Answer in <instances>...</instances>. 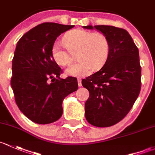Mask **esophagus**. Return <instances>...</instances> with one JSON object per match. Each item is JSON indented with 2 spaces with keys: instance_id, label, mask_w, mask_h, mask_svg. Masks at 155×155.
<instances>
[{
  "instance_id": "34e87169",
  "label": "esophagus",
  "mask_w": 155,
  "mask_h": 155,
  "mask_svg": "<svg viewBox=\"0 0 155 155\" xmlns=\"http://www.w3.org/2000/svg\"><path fill=\"white\" fill-rule=\"evenodd\" d=\"M77 80H78V85H79V87H81V86H82V79L79 77L77 79Z\"/></svg>"
}]
</instances>
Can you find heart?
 I'll list each match as a JSON object with an SVG mask.
<instances>
[{
	"label": "heart",
	"instance_id": "obj_1",
	"mask_svg": "<svg viewBox=\"0 0 155 155\" xmlns=\"http://www.w3.org/2000/svg\"><path fill=\"white\" fill-rule=\"evenodd\" d=\"M65 47L54 43L51 48L53 61L61 66H66L73 61L72 54L76 53L78 61L67 68L65 73L73 76H84L93 70L100 68L106 61L110 51V41L101 32L75 29L68 31L62 38Z\"/></svg>",
	"mask_w": 155,
	"mask_h": 155
}]
</instances>
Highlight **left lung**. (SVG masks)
Here are the masks:
<instances>
[{"mask_svg":"<svg viewBox=\"0 0 155 155\" xmlns=\"http://www.w3.org/2000/svg\"><path fill=\"white\" fill-rule=\"evenodd\" d=\"M107 35L110 51L104 66L82 81L90 93L85 102V118L97 127L117 124L128 114L139 96L141 67L139 50L124 29L113 26H83Z\"/></svg>","mask_w":155,"mask_h":155,"instance_id":"left-lung-1","label":"left lung"}]
</instances>
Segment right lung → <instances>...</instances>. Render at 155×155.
Here are the masks:
<instances>
[{
  "instance_id": "right-lung-1",
  "label": "right lung",
  "mask_w": 155,
  "mask_h": 155,
  "mask_svg": "<svg viewBox=\"0 0 155 155\" xmlns=\"http://www.w3.org/2000/svg\"><path fill=\"white\" fill-rule=\"evenodd\" d=\"M73 27L43 23L26 32L16 45L11 86L18 108L34 123L57 121L62 115L64 99L77 91L76 78L59 77L62 71L50 53L57 37Z\"/></svg>"
}]
</instances>
